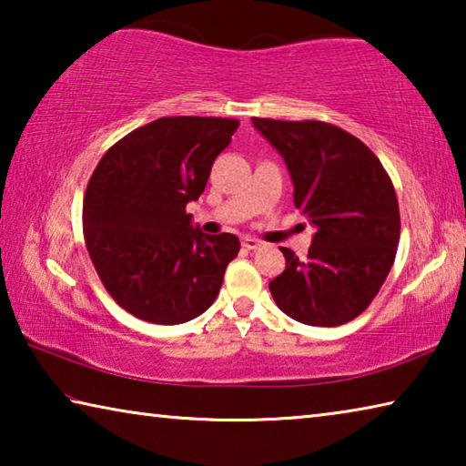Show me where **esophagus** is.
I'll return each mask as SVG.
<instances>
[{
  "mask_svg": "<svg viewBox=\"0 0 466 466\" xmlns=\"http://www.w3.org/2000/svg\"><path fill=\"white\" fill-rule=\"evenodd\" d=\"M242 247L248 248V250H255V248L261 247V242L255 240V238H244V240H242Z\"/></svg>",
  "mask_w": 466,
  "mask_h": 466,
  "instance_id": "34e87169",
  "label": "esophagus"
}]
</instances>
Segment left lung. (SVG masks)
<instances>
[{"label": "left lung", "instance_id": "8db88e82", "mask_svg": "<svg viewBox=\"0 0 466 466\" xmlns=\"http://www.w3.org/2000/svg\"><path fill=\"white\" fill-rule=\"evenodd\" d=\"M278 149L294 205L314 226L309 258L281 248L271 283L281 312L310 327H339L364 312L389 275L400 234L397 193L372 149L322 121L252 119Z\"/></svg>", "mask_w": 466, "mask_h": 466}]
</instances>
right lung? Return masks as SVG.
Instances as JSON below:
<instances>
[{
  "mask_svg": "<svg viewBox=\"0 0 466 466\" xmlns=\"http://www.w3.org/2000/svg\"><path fill=\"white\" fill-rule=\"evenodd\" d=\"M238 121L162 116L108 149L84 197V238L100 281L141 320L180 325L214 304L234 234H203L187 214Z\"/></svg>",
  "mask_w": 466,
  "mask_h": 466,
  "instance_id": "1",
  "label": "right lung"
}]
</instances>
